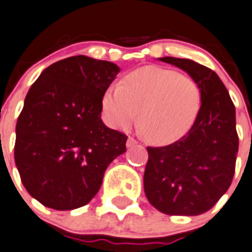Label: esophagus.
Listing matches in <instances>:
<instances>
[{"label":"esophagus","mask_w":252,"mask_h":252,"mask_svg":"<svg viewBox=\"0 0 252 252\" xmlns=\"http://www.w3.org/2000/svg\"><path fill=\"white\" fill-rule=\"evenodd\" d=\"M137 141L133 137H129V138L126 139V147H133V146H136L137 145Z\"/></svg>","instance_id":"1"}]
</instances>
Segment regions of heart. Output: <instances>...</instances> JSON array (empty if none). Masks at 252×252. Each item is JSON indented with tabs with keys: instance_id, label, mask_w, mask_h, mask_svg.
I'll return each instance as SVG.
<instances>
[{
	"instance_id": "heart-1",
	"label": "heart",
	"mask_w": 252,
	"mask_h": 252,
	"mask_svg": "<svg viewBox=\"0 0 252 252\" xmlns=\"http://www.w3.org/2000/svg\"><path fill=\"white\" fill-rule=\"evenodd\" d=\"M201 88L192 77L160 66H145L110 86L102 97L105 120L126 130L137 122L154 143H169L183 137L201 109Z\"/></svg>"
}]
</instances>
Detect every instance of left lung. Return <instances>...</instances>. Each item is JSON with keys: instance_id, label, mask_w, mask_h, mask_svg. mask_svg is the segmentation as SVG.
I'll return each mask as SVG.
<instances>
[{"instance_id": "1", "label": "left lung", "mask_w": 252, "mask_h": 252, "mask_svg": "<svg viewBox=\"0 0 252 252\" xmlns=\"http://www.w3.org/2000/svg\"><path fill=\"white\" fill-rule=\"evenodd\" d=\"M187 71L201 88L197 119L186 136L162 147H147L143 175L147 200L168 215H200L228 191L236 169V109L217 73L188 59L160 58Z\"/></svg>"}]
</instances>
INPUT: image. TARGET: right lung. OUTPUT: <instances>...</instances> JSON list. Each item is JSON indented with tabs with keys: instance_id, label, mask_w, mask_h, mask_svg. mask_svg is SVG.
<instances>
[{
	"instance_id": "1",
	"label": "right lung",
	"mask_w": 252,
	"mask_h": 252,
	"mask_svg": "<svg viewBox=\"0 0 252 252\" xmlns=\"http://www.w3.org/2000/svg\"><path fill=\"white\" fill-rule=\"evenodd\" d=\"M120 69L71 56L46 67L16 123L15 164L32 197L55 210L84 206L128 137L101 120L102 97Z\"/></svg>"
}]
</instances>
